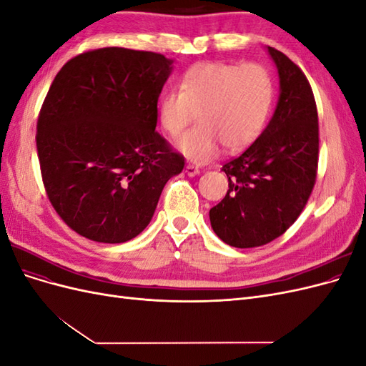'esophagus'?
<instances>
[{"instance_id": "obj_1", "label": "esophagus", "mask_w": 366, "mask_h": 366, "mask_svg": "<svg viewBox=\"0 0 366 366\" xmlns=\"http://www.w3.org/2000/svg\"><path fill=\"white\" fill-rule=\"evenodd\" d=\"M186 174L189 175V177H195L197 174H200V169L197 168V166H194V164H186Z\"/></svg>"}]
</instances>
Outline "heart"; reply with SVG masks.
<instances>
[{"instance_id": "1", "label": "heart", "mask_w": 366, "mask_h": 366, "mask_svg": "<svg viewBox=\"0 0 366 366\" xmlns=\"http://www.w3.org/2000/svg\"><path fill=\"white\" fill-rule=\"evenodd\" d=\"M274 84L258 62H198L187 69L180 88L166 92L159 102V122L177 137L198 113V124L177 142L187 159L206 163L221 145L244 149L257 140L272 112Z\"/></svg>"}]
</instances>
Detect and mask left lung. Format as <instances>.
Here are the masks:
<instances>
[{
  "label": "left lung",
  "instance_id": "1",
  "mask_svg": "<svg viewBox=\"0 0 366 366\" xmlns=\"http://www.w3.org/2000/svg\"><path fill=\"white\" fill-rule=\"evenodd\" d=\"M280 73V101L267 128L252 145L223 164L229 191L209 218L226 244L250 249L285 234L304 210L319 162L317 108L297 65L269 47Z\"/></svg>",
  "mask_w": 366,
  "mask_h": 366
}]
</instances>
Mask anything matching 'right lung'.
<instances>
[{"instance_id": "1", "label": "right lung", "mask_w": 366, "mask_h": 366, "mask_svg": "<svg viewBox=\"0 0 366 366\" xmlns=\"http://www.w3.org/2000/svg\"><path fill=\"white\" fill-rule=\"evenodd\" d=\"M162 53L104 47L64 64L44 99L36 149L56 214L92 241H129L145 229L184 157L156 131L171 73Z\"/></svg>"}]
</instances>
